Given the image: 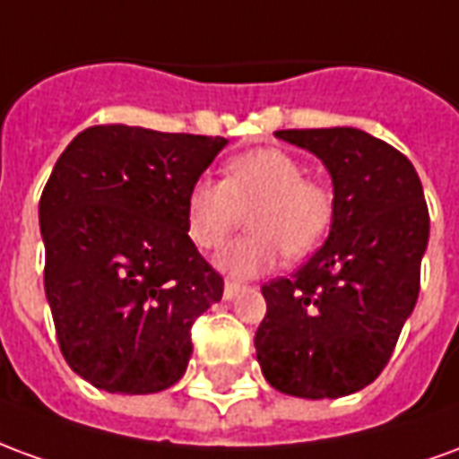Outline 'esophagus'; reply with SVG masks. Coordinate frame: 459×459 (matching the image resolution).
I'll return each mask as SVG.
<instances>
[{"instance_id":"esophagus-1","label":"esophagus","mask_w":459,"mask_h":459,"mask_svg":"<svg viewBox=\"0 0 459 459\" xmlns=\"http://www.w3.org/2000/svg\"><path fill=\"white\" fill-rule=\"evenodd\" d=\"M243 288H246L243 282H236V280H226V282H223V299H233Z\"/></svg>"}]
</instances>
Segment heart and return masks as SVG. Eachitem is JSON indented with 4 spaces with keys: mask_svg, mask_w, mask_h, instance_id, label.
<instances>
[{
    "mask_svg": "<svg viewBox=\"0 0 459 459\" xmlns=\"http://www.w3.org/2000/svg\"><path fill=\"white\" fill-rule=\"evenodd\" d=\"M248 213L253 233L230 240L216 255L223 273L253 278L278 265L280 255L302 258L334 223V191L305 177L302 161L278 147L236 154L223 181L201 177L186 194V233L201 250L219 248Z\"/></svg>",
    "mask_w": 459,
    "mask_h": 459,
    "instance_id": "b5f03b06",
    "label": "heart"
}]
</instances>
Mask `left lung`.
Wrapping results in <instances>:
<instances>
[{"label":"left lung","instance_id":"left-lung-1","mask_svg":"<svg viewBox=\"0 0 459 459\" xmlns=\"http://www.w3.org/2000/svg\"><path fill=\"white\" fill-rule=\"evenodd\" d=\"M327 164L334 223L292 275L263 285L260 368L298 398H339L376 381L420 292L430 216L405 154L356 127L278 130Z\"/></svg>","mask_w":459,"mask_h":459}]
</instances>
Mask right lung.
Instances as JSON below:
<instances>
[{
  "label": "right lung",
  "instance_id": "1",
  "mask_svg": "<svg viewBox=\"0 0 459 459\" xmlns=\"http://www.w3.org/2000/svg\"><path fill=\"white\" fill-rule=\"evenodd\" d=\"M223 137L93 125L39 201L44 288L61 354L108 394H157L191 356V327L223 278L186 233V194Z\"/></svg>",
  "mask_w": 459,
  "mask_h": 459
}]
</instances>
